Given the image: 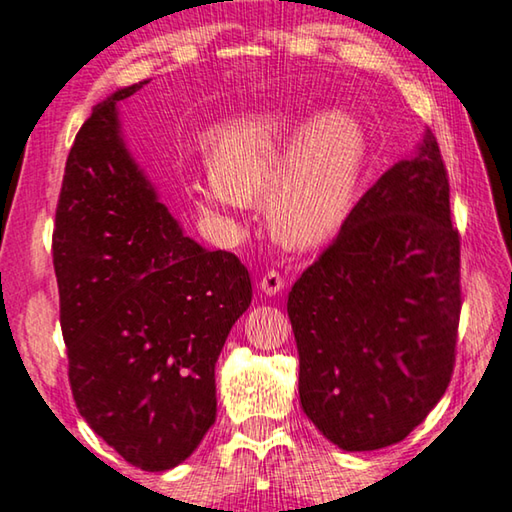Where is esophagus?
<instances>
[{
    "instance_id": "34e87169",
    "label": "esophagus",
    "mask_w": 512,
    "mask_h": 512,
    "mask_svg": "<svg viewBox=\"0 0 512 512\" xmlns=\"http://www.w3.org/2000/svg\"><path fill=\"white\" fill-rule=\"evenodd\" d=\"M283 286H286V279H283L277 270H267L261 277V281H258V288H261V293L270 295V297L281 293Z\"/></svg>"
}]
</instances>
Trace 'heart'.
Returning <instances> with one entry per match:
<instances>
[{
  "instance_id": "1",
  "label": "heart",
  "mask_w": 512,
  "mask_h": 512,
  "mask_svg": "<svg viewBox=\"0 0 512 512\" xmlns=\"http://www.w3.org/2000/svg\"><path fill=\"white\" fill-rule=\"evenodd\" d=\"M295 132L283 112H251L212 135V167L192 190L206 210L242 212L265 201L272 233L293 247L329 238L355 199L366 137L345 112H325Z\"/></svg>"
}]
</instances>
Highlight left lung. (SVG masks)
I'll return each mask as SVG.
<instances>
[{"mask_svg": "<svg viewBox=\"0 0 512 512\" xmlns=\"http://www.w3.org/2000/svg\"><path fill=\"white\" fill-rule=\"evenodd\" d=\"M460 309V233L428 130L288 293L304 414L343 451L403 442L451 382Z\"/></svg>", "mask_w": 512, "mask_h": 512, "instance_id": "left-lung-1", "label": "left lung"}]
</instances>
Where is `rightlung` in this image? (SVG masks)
I'll return each instance as SVG.
<instances>
[{
    "label": "right lung",
    "mask_w": 512,
    "mask_h": 512,
    "mask_svg": "<svg viewBox=\"0 0 512 512\" xmlns=\"http://www.w3.org/2000/svg\"><path fill=\"white\" fill-rule=\"evenodd\" d=\"M125 86L66 160L52 256L68 380L84 421L144 471L190 458L215 423V364L251 304L247 267L183 235L121 137Z\"/></svg>",
    "instance_id": "right-lung-1"
}]
</instances>
